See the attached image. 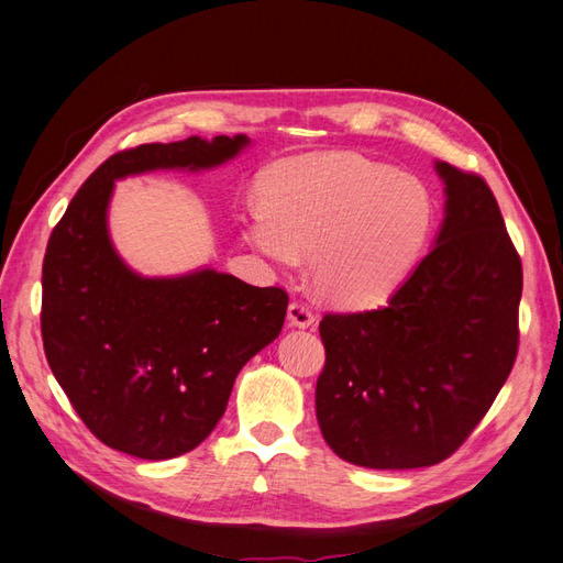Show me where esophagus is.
Listing matches in <instances>:
<instances>
[{
    "label": "esophagus",
    "instance_id": "1",
    "mask_svg": "<svg viewBox=\"0 0 563 563\" xmlns=\"http://www.w3.org/2000/svg\"><path fill=\"white\" fill-rule=\"evenodd\" d=\"M287 320H290V325L295 328H311L316 323V316L311 313L307 303L292 301L290 307H287Z\"/></svg>",
    "mask_w": 563,
    "mask_h": 563
}]
</instances>
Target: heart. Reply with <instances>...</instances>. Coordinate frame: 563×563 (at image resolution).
Returning <instances> with one entry per match:
<instances>
[{"label":"heart","mask_w":563,"mask_h":563,"mask_svg":"<svg viewBox=\"0 0 563 563\" xmlns=\"http://www.w3.org/2000/svg\"><path fill=\"white\" fill-rule=\"evenodd\" d=\"M437 219L429 188L358 153L299 155L266 176V198L243 212L247 243L283 271L311 252L330 301L375 307L420 260Z\"/></svg>","instance_id":"b5f03b06"}]
</instances>
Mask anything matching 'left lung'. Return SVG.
<instances>
[{"label": "left lung", "mask_w": 563, "mask_h": 563, "mask_svg": "<svg viewBox=\"0 0 563 563\" xmlns=\"http://www.w3.org/2000/svg\"><path fill=\"white\" fill-rule=\"evenodd\" d=\"M437 245L387 307L320 320L316 417L342 460L417 470L451 457L484 420L519 349L523 271L478 174L437 163Z\"/></svg>", "instance_id": "obj_1"}]
</instances>
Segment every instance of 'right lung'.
<instances>
[{"label":"right lung","instance_id":"right-lung-1","mask_svg":"<svg viewBox=\"0 0 563 563\" xmlns=\"http://www.w3.org/2000/svg\"><path fill=\"white\" fill-rule=\"evenodd\" d=\"M247 143L188 136L115 153L75 192L46 245V361L89 431L120 453L169 460L210 437L238 373L280 334L287 292L214 268L139 276L110 243L112 188L130 174L219 167Z\"/></svg>","mask_w":563,"mask_h":563}]
</instances>
